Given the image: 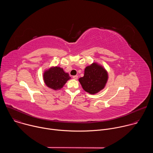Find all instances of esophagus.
<instances>
[{
	"label": "esophagus",
	"mask_w": 153,
	"mask_h": 153,
	"mask_svg": "<svg viewBox=\"0 0 153 153\" xmlns=\"http://www.w3.org/2000/svg\"><path fill=\"white\" fill-rule=\"evenodd\" d=\"M73 78L75 80H77L78 79V76H73Z\"/></svg>",
	"instance_id": "obj_1"
}]
</instances>
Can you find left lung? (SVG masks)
I'll list each match as a JSON object with an SVG mask.
<instances>
[{"label": "left lung", "instance_id": "left-lung-1", "mask_svg": "<svg viewBox=\"0 0 153 153\" xmlns=\"http://www.w3.org/2000/svg\"><path fill=\"white\" fill-rule=\"evenodd\" d=\"M108 74L102 65L94 62L87 66L84 76L79 79L82 88L90 94H95L102 90L107 83Z\"/></svg>", "mask_w": 153, "mask_h": 153}]
</instances>
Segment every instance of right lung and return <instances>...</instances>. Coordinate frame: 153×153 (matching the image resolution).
<instances>
[{
	"instance_id": "right-lung-1",
	"label": "right lung",
	"mask_w": 153,
	"mask_h": 153,
	"mask_svg": "<svg viewBox=\"0 0 153 153\" xmlns=\"http://www.w3.org/2000/svg\"><path fill=\"white\" fill-rule=\"evenodd\" d=\"M43 80L48 88L54 90H59L67 82L71 79L69 74L65 73L59 67H51L43 72Z\"/></svg>"
}]
</instances>
